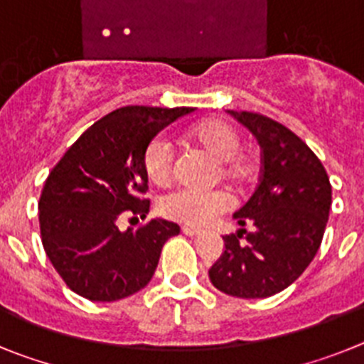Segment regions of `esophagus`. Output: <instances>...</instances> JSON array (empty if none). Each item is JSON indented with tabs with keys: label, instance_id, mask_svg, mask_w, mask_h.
I'll list each match as a JSON object with an SVG mask.
<instances>
[{
	"label": "esophagus",
	"instance_id": "34e87169",
	"mask_svg": "<svg viewBox=\"0 0 364 364\" xmlns=\"http://www.w3.org/2000/svg\"><path fill=\"white\" fill-rule=\"evenodd\" d=\"M183 235H186V236H200L201 235V230H198V229H192V227H183Z\"/></svg>",
	"mask_w": 364,
	"mask_h": 364
}]
</instances>
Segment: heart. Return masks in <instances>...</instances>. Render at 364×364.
Here are the masks:
<instances>
[{
	"instance_id": "1",
	"label": "heart",
	"mask_w": 364,
	"mask_h": 364,
	"mask_svg": "<svg viewBox=\"0 0 364 364\" xmlns=\"http://www.w3.org/2000/svg\"><path fill=\"white\" fill-rule=\"evenodd\" d=\"M192 144L220 163V178L236 188H245L255 183L258 176V161L249 151L240 150L242 141L232 126L220 119L198 122L186 132ZM143 166L148 179L156 185L168 183L173 172V148L164 137H154L143 156ZM232 200L227 192H200L179 188L159 201V210L164 218L191 227H205L214 218L227 213Z\"/></svg>"
}]
</instances>
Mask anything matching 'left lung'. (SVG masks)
Wrapping results in <instances>:
<instances>
[{"label":"left lung","mask_w":364,"mask_h":364,"mask_svg":"<svg viewBox=\"0 0 364 364\" xmlns=\"http://www.w3.org/2000/svg\"><path fill=\"white\" fill-rule=\"evenodd\" d=\"M229 113L257 137L262 173L255 194L232 216L242 229L223 236L225 251L208 278L230 296L265 299L291 286L317 255L331 185L318 157L291 129L260 113Z\"/></svg>","instance_id":"8db88e82"}]
</instances>
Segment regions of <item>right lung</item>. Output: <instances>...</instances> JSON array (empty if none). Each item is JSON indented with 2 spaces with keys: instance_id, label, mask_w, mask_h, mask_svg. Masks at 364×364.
Listing matches in <instances>:
<instances>
[{
  "instance_id": "right-lung-1",
  "label": "right lung",
  "mask_w": 364,
  "mask_h": 364,
  "mask_svg": "<svg viewBox=\"0 0 364 364\" xmlns=\"http://www.w3.org/2000/svg\"><path fill=\"white\" fill-rule=\"evenodd\" d=\"M194 107L126 106L107 113L71 144L40 196V230L50 264L69 289L113 302L141 291L179 225L150 220L122 232L121 216L144 220L150 201L143 156L164 126Z\"/></svg>"
}]
</instances>
